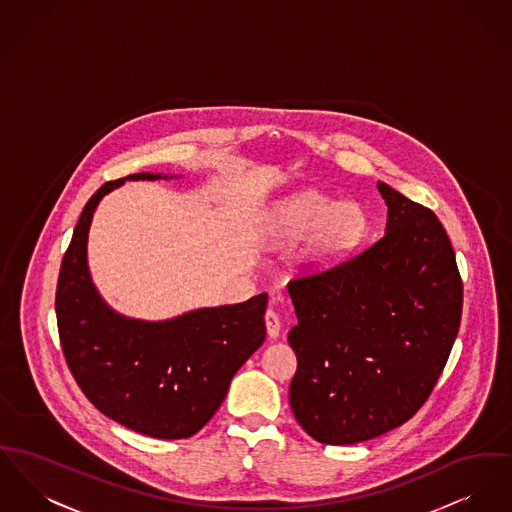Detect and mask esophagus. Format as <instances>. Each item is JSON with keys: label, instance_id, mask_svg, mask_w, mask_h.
<instances>
[{"label": "esophagus", "instance_id": "esophagus-1", "mask_svg": "<svg viewBox=\"0 0 512 512\" xmlns=\"http://www.w3.org/2000/svg\"><path fill=\"white\" fill-rule=\"evenodd\" d=\"M265 325H267V332L271 338H276L280 334V319L272 309L265 313Z\"/></svg>", "mask_w": 512, "mask_h": 512}]
</instances>
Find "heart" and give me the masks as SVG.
Returning a JSON list of instances; mask_svg holds the SVG:
<instances>
[{"instance_id":"1","label":"heart","mask_w":512,"mask_h":512,"mask_svg":"<svg viewBox=\"0 0 512 512\" xmlns=\"http://www.w3.org/2000/svg\"><path fill=\"white\" fill-rule=\"evenodd\" d=\"M272 228L284 240L309 238L303 251L307 267H325L354 247L367 230V216L358 203H338L307 189L284 199L272 214Z\"/></svg>"}]
</instances>
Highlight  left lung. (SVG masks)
Listing matches in <instances>:
<instances>
[{"label": "left lung", "mask_w": 512, "mask_h": 512, "mask_svg": "<svg viewBox=\"0 0 512 512\" xmlns=\"http://www.w3.org/2000/svg\"><path fill=\"white\" fill-rule=\"evenodd\" d=\"M385 234L329 271L290 280L296 420L315 441L354 445L410 420L449 360L462 280L435 212L379 181Z\"/></svg>", "instance_id": "8db88e82"}]
</instances>
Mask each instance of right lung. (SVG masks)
I'll return each instance as SVG.
<instances>
[{
	"label": "right lung",
	"instance_id": "right-lung-1",
	"mask_svg": "<svg viewBox=\"0 0 512 512\" xmlns=\"http://www.w3.org/2000/svg\"><path fill=\"white\" fill-rule=\"evenodd\" d=\"M160 178L168 176L141 172L92 195L61 261L56 315L71 375L104 416L154 439H187L211 420L236 371L265 342L269 296L152 323L123 317L100 298L87 263L92 214L125 180Z\"/></svg>",
	"mask_w": 512,
	"mask_h": 512
}]
</instances>
